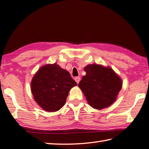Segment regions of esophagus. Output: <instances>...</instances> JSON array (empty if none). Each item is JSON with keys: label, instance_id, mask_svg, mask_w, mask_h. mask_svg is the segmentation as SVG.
<instances>
[{"label": "esophagus", "instance_id": "1", "mask_svg": "<svg viewBox=\"0 0 149 149\" xmlns=\"http://www.w3.org/2000/svg\"><path fill=\"white\" fill-rule=\"evenodd\" d=\"M75 81H76V83L78 84L79 82L80 81V77H75Z\"/></svg>", "mask_w": 149, "mask_h": 149}]
</instances>
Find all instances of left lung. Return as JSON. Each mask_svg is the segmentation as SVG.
I'll return each mask as SVG.
<instances>
[{"mask_svg": "<svg viewBox=\"0 0 149 149\" xmlns=\"http://www.w3.org/2000/svg\"><path fill=\"white\" fill-rule=\"evenodd\" d=\"M86 75L78 84L92 107L102 109L116 100L122 81L111 68L91 64L84 68Z\"/></svg>", "mask_w": 149, "mask_h": 149, "instance_id": "1", "label": "left lung"}]
</instances>
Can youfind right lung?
Masks as SVG:
<instances>
[{
  "mask_svg": "<svg viewBox=\"0 0 149 149\" xmlns=\"http://www.w3.org/2000/svg\"><path fill=\"white\" fill-rule=\"evenodd\" d=\"M77 86L70 73L56 63L40 68L34 76L31 91L36 103L46 111H57L64 105L70 89Z\"/></svg>",
  "mask_w": 149,
  "mask_h": 149,
  "instance_id": "1",
  "label": "right lung"
}]
</instances>
